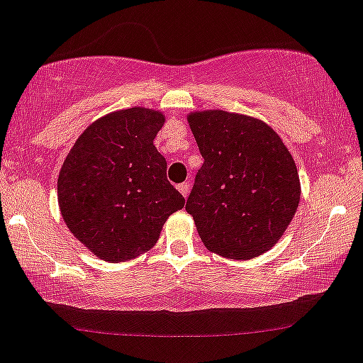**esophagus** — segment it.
Returning <instances> with one entry per match:
<instances>
[{"instance_id":"obj_1","label":"esophagus","mask_w":363,"mask_h":363,"mask_svg":"<svg viewBox=\"0 0 363 363\" xmlns=\"http://www.w3.org/2000/svg\"><path fill=\"white\" fill-rule=\"evenodd\" d=\"M177 189H179V191H181L182 196L186 198L189 194V189H191V184H189V182H182V184L177 186Z\"/></svg>"}]
</instances>
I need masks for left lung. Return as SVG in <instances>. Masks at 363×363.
Returning a JSON list of instances; mask_svg holds the SVG:
<instances>
[{"label":"left lung","instance_id":"obj_1","mask_svg":"<svg viewBox=\"0 0 363 363\" xmlns=\"http://www.w3.org/2000/svg\"><path fill=\"white\" fill-rule=\"evenodd\" d=\"M203 156L186 211L213 254L245 261L272 250L301 200L296 162L262 120L205 109L188 114Z\"/></svg>","mask_w":363,"mask_h":363}]
</instances>
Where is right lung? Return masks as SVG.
<instances>
[{
  "label": "right lung",
  "instance_id": "right-lung-1",
  "mask_svg": "<svg viewBox=\"0 0 363 363\" xmlns=\"http://www.w3.org/2000/svg\"><path fill=\"white\" fill-rule=\"evenodd\" d=\"M165 114L120 109L85 128L57 179L62 219L76 240L108 262L151 250L163 224L186 200L167 181V160L155 147Z\"/></svg>",
  "mask_w": 363,
  "mask_h": 363
}]
</instances>
